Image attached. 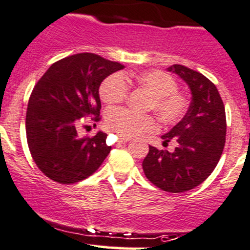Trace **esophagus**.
Listing matches in <instances>:
<instances>
[{
  "instance_id": "34e87169",
  "label": "esophagus",
  "mask_w": 250,
  "mask_h": 250,
  "mask_svg": "<svg viewBox=\"0 0 250 250\" xmlns=\"http://www.w3.org/2000/svg\"><path fill=\"white\" fill-rule=\"evenodd\" d=\"M128 141H130V138H128V137H122V138H119V141H118V143H119V144L126 143V142H128Z\"/></svg>"
}]
</instances>
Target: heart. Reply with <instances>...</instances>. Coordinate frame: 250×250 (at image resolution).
Segmentation results:
<instances>
[{
  "label": "heart",
  "instance_id": "b5f03b06",
  "mask_svg": "<svg viewBox=\"0 0 250 250\" xmlns=\"http://www.w3.org/2000/svg\"><path fill=\"white\" fill-rule=\"evenodd\" d=\"M128 83L136 84L150 94L148 109L155 112L161 123L172 125L187 114L189 100L179 92L178 83L171 74L160 69L137 72V73H113L100 85V96L107 104L123 102L128 95ZM106 126L119 137H133L155 130V118L151 114H137L127 108H114L106 114Z\"/></svg>",
  "mask_w": 250,
  "mask_h": 250
}]
</instances>
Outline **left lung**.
Instances as JSON below:
<instances>
[{"mask_svg":"<svg viewBox=\"0 0 250 250\" xmlns=\"http://www.w3.org/2000/svg\"><path fill=\"white\" fill-rule=\"evenodd\" d=\"M167 71L189 85L191 104L181 122L161 137L164 146L177 142L173 153L149 146L142 166L146 178L161 190L184 192L205 182L219 163L225 146V107L217 86L200 72L182 65Z\"/></svg>","mask_w":250,"mask_h":250,"instance_id":"1","label":"left lung"}]
</instances>
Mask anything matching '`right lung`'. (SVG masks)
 <instances>
[{"label":"right lung","mask_w":250,"mask_h":250,"mask_svg":"<svg viewBox=\"0 0 250 250\" xmlns=\"http://www.w3.org/2000/svg\"><path fill=\"white\" fill-rule=\"evenodd\" d=\"M124 65L92 53L56 61L37 82L26 112V138L38 168L51 181L73 184L91 176L112 146L107 135L81 138L77 127L84 118L100 122L99 87Z\"/></svg>","instance_id":"1"}]
</instances>
